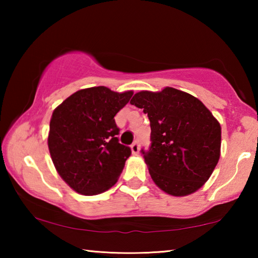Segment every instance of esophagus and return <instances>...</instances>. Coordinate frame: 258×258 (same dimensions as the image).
Returning a JSON list of instances; mask_svg holds the SVG:
<instances>
[{
	"mask_svg": "<svg viewBox=\"0 0 258 258\" xmlns=\"http://www.w3.org/2000/svg\"><path fill=\"white\" fill-rule=\"evenodd\" d=\"M131 150H132V152L134 155H138L139 154V151H140V142L138 141H135V142H133V145L131 146Z\"/></svg>",
	"mask_w": 258,
	"mask_h": 258,
	"instance_id": "esophagus-1",
	"label": "esophagus"
}]
</instances>
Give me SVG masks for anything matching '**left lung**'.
Masks as SVG:
<instances>
[{
	"label": "left lung",
	"mask_w": 258,
	"mask_h": 258,
	"mask_svg": "<svg viewBox=\"0 0 258 258\" xmlns=\"http://www.w3.org/2000/svg\"><path fill=\"white\" fill-rule=\"evenodd\" d=\"M131 104L149 117L151 147L142 154L156 185L174 197L199 190L221 156V125L213 113L199 99L173 87L141 91Z\"/></svg>",
	"instance_id": "8db88e82"
}]
</instances>
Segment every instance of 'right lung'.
<instances>
[{
	"mask_svg": "<svg viewBox=\"0 0 258 258\" xmlns=\"http://www.w3.org/2000/svg\"><path fill=\"white\" fill-rule=\"evenodd\" d=\"M132 95L133 91L94 86L77 91L54 109L47 146L56 172L74 191L94 196L116 184L131 149L119 143L113 117Z\"/></svg>",
	"mask_w": 258,
	"mask_h": 258,
	"instance_id": "1",
	"label": "right lung"
}]
</instances>
